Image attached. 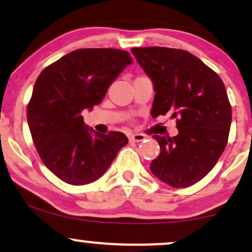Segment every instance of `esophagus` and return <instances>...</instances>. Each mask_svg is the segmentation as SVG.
Here are the masks:
<instances>
[{
    "instance_id": "1",
    "label": "esophagus",
    "mask_w": 252,
    "mask_h": 252,
    "mask_svg": "<svg viewBox=\"0 0 252 252\" xmlns=\"http://www.w3.org/2000/svg\"><path fill=\"white\" fill-rule=\"evenodd\" d=\"M144 138H146V136L143 134H132L129 136L130 142H141V141H143Z\"/></svg>"
}]
</instances>
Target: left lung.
Masks as SVG:
<instances>
[{
    "instance_id": "1",
    "label": "left lung",
    "mask_w": 252,
    "mask_h": 252,
    "mask_svg": "<svg viewBox=\"0 0 252 252\" xmlns=\"http://www.w3.org/2000/svg\"><path fill=\"white\" fill-rule=\"evenodd\" d=\"M154 84L152 116L172 114L179 134L154 135L160 155L150 170L169 186L189 187L216 166L230 132L232 111L220 77L189 52L167 47L131 50Z\"/></svg>"
}]
</instances>
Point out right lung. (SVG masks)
Listing matches in <instances>:
<instances>
[{
	"mask_svg": "<svg viewBox=\"0 0 252 252\" xmlns=\"http://www.w3.org/2000/svg\"><path fill=\"white\" fill-rule=\"evenodd\" d=\"M131 63L126 51L82 48L37 77L27 105L31 135L45 166L66 184L97 180L128 143L123 132L89 129L80 114L102 102L110 84Z\"/></svg>",
	"mask_w": 252,
	"mask_h": 252,
	"instance_id": "obj_1",
	"label": "right lung"
}]
</instances>
